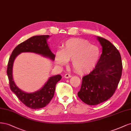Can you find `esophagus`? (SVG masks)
I'll return each instance as SVG.
<instances>
[{
	"label": "esophagus",
	"instance_id": "esophagus-1",
	"mask_svg": "<svg viewBox=\"0 0 131 131\" xmlns=\"http://www.w3.org/2000/svg\"><path fill=\"white\" fill-rule=\"evenodd\" d=\"M72 77V75L69 74H66L64 75V78H70Z\"/></svg>",
	"mask_w": 131,
	"mask_h": 131
}]
</instances>
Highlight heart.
Instances as JSON below:
<instances>
[{
    "label": "heart",
    "instance_id": "obj_1",
    "mask_svg": "<svg viewBox=\"0 0 131 131\" xmlns=\"http://www.w3.org/2000/svg\"><path fill=\"white\" fill-rule=\"evenodd\" d=\"M100 57V50L95 45L81 39L72 38L63 44L62 51L56 54L57 64L63 66L67 61L72 60V66L75 72L86 73L96 66Z\"/></svg>",
    "mask_w": 131,
    "mask_h": 131
}]
</instances>
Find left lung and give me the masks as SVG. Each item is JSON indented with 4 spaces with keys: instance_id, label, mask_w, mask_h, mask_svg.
<instances>
[{
    "instance_id": "8db88e82",
    "label": "left lung",
    "mask_w": 131,
    "mask_h": 131,
    "mask_svg": "<svg viewBox=\"0 0 131 131\" xmlns=\"http://www.w3.org/2000/svg\"><path fill=\"white\" fill-rule=\"evenodd\" d=\"M102 47L101 56L94 69L82 78L78 96L85 103L94 105L104 102L115 92L122 75L119 51L106 39L97 37Z\"/></svg>"
}]
</instances>
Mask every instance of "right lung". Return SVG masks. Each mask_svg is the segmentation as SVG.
I'll return each instance as SVG.
<instances>
[{"instance_id":"add662e5","label":"right lung","mask_w":131,"mask_h":131,"mask_svg":"<svg viewBox=\"0 0 131 131\" xmlns=\"http://www.w3.org/2000/svg\"><path fill=\"white\" fill-rule=\"evenodd\" d=\"M49 37L48 35H37L19 43L13 50L7 64V74L11 90L16 95L19 101L30 109H40L49 103L54 96L57 83L62 79V77L60 75L51 77L40 90L33 93H27L19 89L14 81V62L16 57L22 52H33L54 60L55 55L51 52L47 42Z\"/></svg>"}]
</instances>
